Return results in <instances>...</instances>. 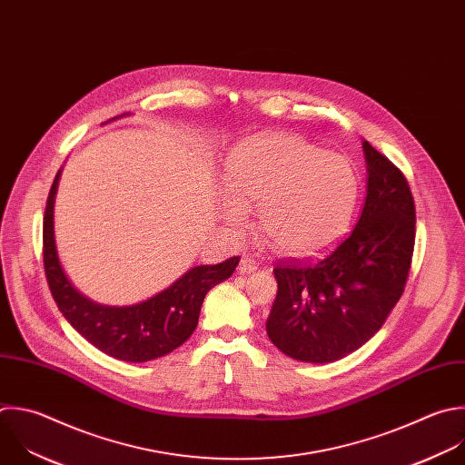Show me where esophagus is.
Returning a JSON list of instances; mask_svg holds the SVG:
<instances>
[{
    "mask_svg": "<svg viewBox=\"0 0 465 465\" xmlns=\"http://www.w3.org/2000/svg\"><path fill=\"white\" fill-rule=\"evenodd\" d=\"M239 273H242V275H248V273H252V272H255L257 270V262H255V259H252V257H248V255H244L242 259H241V262H239Z\"/></svg>",
    "mask_w": 465,
    "mask_h": 465,
    "instance_id": "34e87169",
    "label": "esophagus"
}]
</instances>
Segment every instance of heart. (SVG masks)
Listing matches in <instances>:
<instances>
[{
    "label": "heart",
    "mask_w": 465,
    "mask_h": 465,
    "mask_svg": "<svg viewBox=\"0 0 465 465\" xmlns=\"http://www.w3.org/2000/svg\"><path fill=\"white\" fill-rule=\"evenodd\" d=\"M221 210L232 230L248 224L246 210H259V228L282 255L314 257L349 228L358 179L347 159L295 134L255 136L226 163Z\"/></svg>",
    "instance_id": "heart-1"
}]
</instances>
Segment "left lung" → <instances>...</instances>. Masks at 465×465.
I'll return each instance as SVG.
<instances>
[{"label": "left lung", "mask_w": 465, "mask_h": 465, "mask_svg": "<svg viewBox=\"0 0 465 465\" xmlns=\"http://www.w3.org/2000/svg\"><path fill=\"white\" fill-rule=\"evenodd\" d=\"M367 197L356 228L314 264L273 270L277 295L266 322L288 358L332 363L363 347L403 293L416 212L403 173L367 140Z\"/></svg>", "instance_id": "1"}]
</instances>
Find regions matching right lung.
<instances>
[{"label":"right lung","mask_w":465,"mask_h":465,"mask_svg":"<svg viewBox=\"0 0 465 465\" xmlns=\"http://www.w3.org/2000/svg\"><path fill=\"white\" fill-rule=\"evenodd\" d=\"M60 175L62 170L54 177L44 217V266L60 312L80 336L111 358L143 363L173 352L197 329L206 293L233 273L239 257L193 266L163 292L134 304L96 302L74 288L58 257L54 199Z\"/></svg>","instance_id":"obj_1"}]
</instances>
